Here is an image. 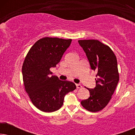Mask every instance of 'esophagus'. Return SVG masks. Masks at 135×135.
Listing matches in <instances>:
<instances>
[{"instance_id":"1","label":"esophagus","mask_w":135,"mask_h":135,"mask_svg":"<svg viewBox=\"0 0 135 135\" xmlns=\"http://www.w3.org/2000/svg\"><path fill=\"white\" fill-rule=\"evenodd\" d=\"M76 87H77V88H80L81 87H82V85H81L79 84H76Z\"/></svg>"}]
</instances>
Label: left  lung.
I'll use <instances>...</instances> for the list:
<instances>
[{
    "label": "left lung",
    "mask_w": 135,
    "mask_h": 135,
    "mask_svg": "<svg viewBox=\"0 0 135 135\" xmlns=\"http://www.w3.org/2000/svg\"><path fill=\"white\" fill-rule=\"evenodd\" d=\"M78 42L91 69L97 72L96 86L87 88L90 97L81 101V104L88 111H99L109 102L119 82L117 58L110 48L99 40H80Z\"/></svg>",
    "instance_id": "left-lung-1"
}]
</instances>
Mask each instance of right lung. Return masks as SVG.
Here are the masks:
<instances>
[{"mask_svg": "<svg viewBox=\"0 0 135 135\" xmlns=\"http://www.w3.org/2000/svg\"><path fill=\"white\" fill-rule=\"evenodd\" d=\"M72 39L44 37L29 50L22 68L25 90L33 104L45 112L60 109L64 97L76 88L74 83L61 80L51 75V68L56 67Z\"/></svg>", "mask_w": 135, "mask_h": 135, "instance_id": "1", "label": "right lung"}]
</instances>
